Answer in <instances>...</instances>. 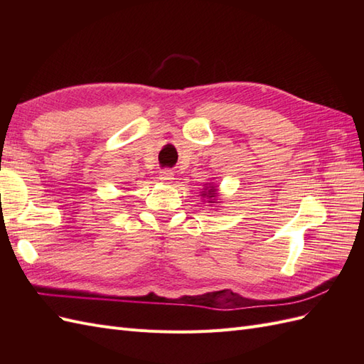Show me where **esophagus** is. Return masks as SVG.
I'll list each match as a JSON object with an SVG mask.
<instances>
[{
	"label": "esophagus",
	"instance_id": "esophagus-1",
	"mask_svg": "<svg viewBox=\"0 0 364 364\" xmlns=\"http://www.w3.org/2000/svg\"><path fill=\"white\" fill-rule=\"evenodd\" d=\"M174 179V173L171 170H161L159 171V181L162 183H171Z\"/></svg>",
	"mask_w": 364,
	"mask_h": 364
}]
</instances>
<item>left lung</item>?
Returning a JSON list of instances; mask_svg holds the SVG:
<instances>
[{
    "label": "left lung",
    "instance_id": "left-lung-1",
    "mask_svg": "<svg viewBox=\"0 0 364 364\" xmlns=\"http://www.w3.org/2000/svg\"><path fill=\"white\" fill-rule=\"evenodd\" d=\"M206 188L205 191H202V197H208L209 203H215L217 202V188L213 183H205Z\"/></svg>",
    "mask_w": 364,
    "mask_h": 364
}]
</instances>
